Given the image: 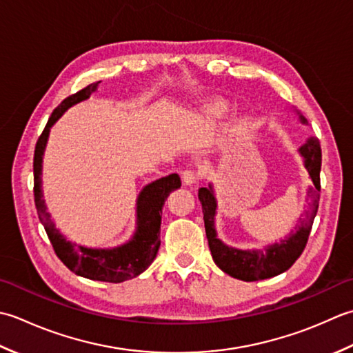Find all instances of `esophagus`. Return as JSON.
<instances>
[{
  "label": "esophagus",
  "mask_w": 353,
  "mask_h": 353,
  "mask_svg": "<svg viewBox=\"0 0 353 353\" xmlns=\"http://www.w3.org/2000/svg\"><path fill=\"white\" fill-rule=\"evenodd\" d=\"M183 181L185 185H193L199 181V174L195 169H185L183 172Z\"/></svg>",
  "instance_id": "obj_1"
}]
</instances>
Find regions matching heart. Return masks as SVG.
Wrapping results in <instances>:
<instances>
[{"instance_id":"obj_1","label":"heart","mask_w":353,"mask_h":353,"mask_svg":"<svg viewBox=\"0 0 353 353\" xmlns=\"http://www.w3.org/2000/svg\"><path fill=\"white\" fill-rule=\"evenodd\" d=\"M225 112H227V106L225 105H218V106L213 108L210 116L212 117H221V116H224Z\"/></svg>"}]
</instances>
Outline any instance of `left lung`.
<instances>
[{
  "label": "left lung",
  "instance_id": "1",
  "mask_svg": "<svg viewBox=\"0 0 353 353\" xmlns=\"http://www.w3.org/2000/svg\"><path fill=\"white\" fill-rule=\"evenodd\" d=\"M305 123V119L301 117ZM301 155L305 157V166L312 178L314 187L309 189V198H311V207H309L306 218L300 222L297 233L291 234L288 239L280 243L268 247L267 250H253L242 251L224 245L214 232V213H216V201L213 196L212 187H201L198 190V198L203 205L205 234L208 241V248L212 251V257L218 267L227 272L228 276L243 280V282H256L282 274L290 270L294 262L297 261L307 243L309 233L314 224L315 214L319 210L320 201V170H321V149L315 140H309L306 145L300 149Z\"/></svg>",
  "mask_w": 353,
  "mask_h": 353
}]
</instances>
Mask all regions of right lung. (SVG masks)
<instances>
[{
	"instance_id": "add662e5",
	"label": "right lung",
	"mask_w": 353,
	"mask_h": 353,
	"mask_svg": "<svg viewBox=\"0 0 353 353\" xmlns=\"http://www.w3.org/2000/svg\"><path fill=\"white\" fill-rule=\"evenodd\" d=\"M100 82L90 83L83 90L77 91L63 99L59 106L50 116L44 131L39 135L34 146L33 157V193H34V205L38 210L39 221L44 225L50 242H52L56 256L61 259L63 265L71 270L77 276H82L99 282L120 283L141 274L154 259L160 248V225H161V213L163 205L166 203L170 192L176 190L181 185V179L176 174H170L150 183L141 190L139 201H137V219L139 227L132 237V241L112 250H91L81 245H74L65 241L50 219V214L46 210L44 199L41 192V163L42 154H44L46 143L48 139L50 128L59 119L63 111L82 100L88 99L91 92H94Z\"/></svg>"
}]
</instances>
